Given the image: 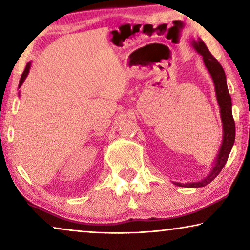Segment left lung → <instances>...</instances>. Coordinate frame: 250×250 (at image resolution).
Masks as SVG:
<instances>
[{"mask_svg": "<svg viewBox=\"0 0 250 250\" xmlns=\"http://www.w3.org/2000/svg\"><path fill=\"white\" fill-rule=\"evenodd\" d=\"M192 45L194 49L198 51L203 56L205 66L209 71L211 78H213L215 84V91H216V98L218 105L221 109V117L222 123H223V142H222L220 152L216 158V163L211 169V172L208 174L207 177L204 180L199 181V182H192V183H177L174 184L183 188H201L207 186L210 183L215 177H216L229 158L232 146H233L234 139H235V124L233 116H232V101L231 95L229 93L228 85H227V77H225V73L223 67L221 63L211 56V53L208 50L203 41H193Z\"/></svg>", "mask_w": 250, "mask_h": 250, "instance_id": "left-lung-1", "label": "left lung"}]
</instances>
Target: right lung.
Wrapping results in <instances>:
<instances>
[{
	"mask_svg": "<svg viewBox=\"0 0 250 250\" xmlns=\"http://www.w3.org/2000/svg\"><path fill=\"white\" fill-rule=\"evenodd\" d=\"M29 68H30V62L27 63L25 70H23V73H22V75H21V78H20V81H19V87L21 86L22 83H23V81H25V78L27 77V75H28V73H29Z\"/></svg>",
	"mask_w": 250,
	"mask_h": 250,
	"instance_id": "1",
	"label": "right lung"
}]
</instances>
